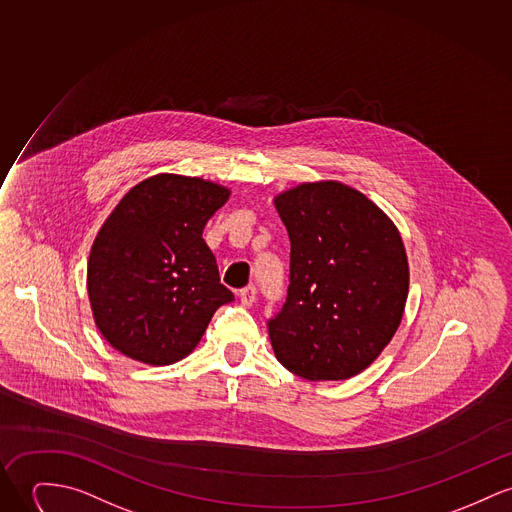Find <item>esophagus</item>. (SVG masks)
Masks as SVG:
<instances>
[{
  "label": "esophagus",
  "mask_w": 512,
  "mask_h": 512,
  "mask_svg": "<svg viewBox=\"0 0 512 512\" xmlns=\"http://www.w3.org/2000/svg\"><path fill=\"white\" fill-rule=\"evenodd\" d=\"M255 298H257V288H255L253 284H249V286H245V288L239 290V300H241V304H243L245 308L253 306Z\"/></svg>",
  "instance_id": "esophagus-1"
}]
</instances>
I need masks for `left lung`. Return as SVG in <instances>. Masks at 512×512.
Listing matches in <instances>:
<instances>
[{
    "instance_id": "8db88e82",
    "label": "left lung",
    "mask_w": 512,
    "mask_h": 512,
    "mask_svg": "<svg viewBox=\"0 0 512 512\" xmlns=\"http://www.w3.org/2000/svg\"><path fill=\"white\" fill-rule=\"evenodd\" d=\"M290 237V284L269 319L278 362L306 380H347L392 341L409 265L394 222L339 181L304 183L275 198Z\"/></svg>"
}]
</instances>
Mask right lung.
<instances>
[{
    "mask_svg": "<svg viewBox=\"0 0 512 512\" xmlns=\"http://www.w3.org/2000/svg\"><path fill=\"white\" fill-rule=\"evenodd\" d=\"M228 197L212 181L159 173L132 187L105 220L91 247L87 292L101 335L118 353L173 364L234 300L202 239Z\"/></svg>",
    "mask_w": 512,
    "mask_h": 512,
    "instance_id": "1",
    "label": "right lung"
}]
</instances>
